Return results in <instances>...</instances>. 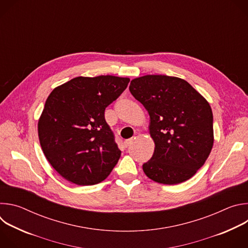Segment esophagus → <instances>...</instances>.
Instances as JSON below:
<instances>
[{"instance_id":"1","label":"esophagus","mask_w":248,"mask_h":248,"mask_svg":"<svg viewBox=\"0 0 248 248\" xmlns=\"http://www.w3.org/2000/svg\"><path fill=\"white\" fill-rule=\"evenodd\" d=\"M133 138H129V139H126V140H124V145L125 146V147H128L132 142H133Z\"/></svg>"}]
</instances>
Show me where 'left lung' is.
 Instances as JSON below:
<instances>
[{
  "mask_svg": "<svg viewBox=\"0 0 248 248\" xmlns=\"http://www.w3.org/2000/svg\"><path fill=\"white\" fill-rule=\"evenodd\" d=\"M129 91L150 116L155 151L142 166L145 174L164 185L189 180L213 147L209 103L187 81L174 77L137 78L131 80Z\"/></svg>",
  "mask_w": 248,
  "mask_h": 248,
  "instance_id": "8db88e82",
  "label": "left lung"
}]
</instances>
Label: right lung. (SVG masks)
<instances>
[{
  "mask_svg": "<svg viewBox=\"0 0 248 248\" xmlns=\"http://www.w3.org/2000/svg\"><path fill=\"white\" fill-rule=\"evenodd\" d=\"M129 78L78 77L55 88L38 122L42 150L52 167L78 186L103 182L121 150L105 110L125 90Z\"/></svg>",
  "mask_w": 248,
  "mask_h": 248,
  "instance_id": "1",
  "label": "right lung"
}]
</instances>
